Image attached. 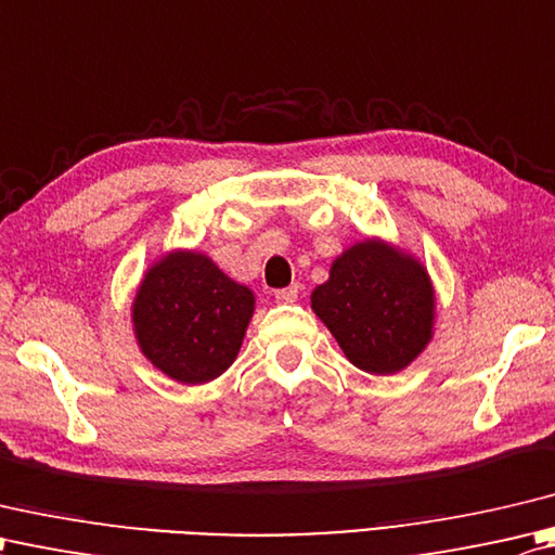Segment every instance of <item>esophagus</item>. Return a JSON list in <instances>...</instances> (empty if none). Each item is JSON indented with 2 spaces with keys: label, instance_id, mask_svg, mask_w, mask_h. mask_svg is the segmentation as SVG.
Segmentation results:
<instances>
[{
  "label": "esophagus",
  "instance_id": "obj_1",
  "mask_svg": "<svg viewBox=\"0 0 555 555\" xmlns=\"http://www.w3.org/2000/svg\"><path fill=\"white\" fill-rule=\"evenodd\" d=\"M275 299L280 301V304H294L299 299V285H289V287H285V289H278L275 292Z\"/></svg>",
  "mask_w": 555,
  "mask_h": 555
}]
</instances>
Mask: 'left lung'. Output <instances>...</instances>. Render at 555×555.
<instances>
[{
	"mask_svg": "<svg viewBox=\"0 0 555 555\" xmlns=\"http://www.w3.org/2000/svg\"><path fill=\"white\" fill-rule=\"evenodd\" d=\"M311 309L345 357L373 376L410 366L434 337L431 278L414 256L380 240L337 256L331 278L311 294Z\"/></svg>",
	"mask_w": 555,
	"mask_h": 555,
	"instance_id": "obj_1",
	"label": "left lung"
}]
</instances>
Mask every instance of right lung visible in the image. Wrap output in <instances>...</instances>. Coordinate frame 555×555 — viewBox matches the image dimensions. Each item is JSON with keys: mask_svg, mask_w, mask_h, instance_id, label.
I'll use <instances>...</instances> for the list:
<instances>
[{"mask_svg": "<svg viewBox=\"0 0 555 555\" xmlns=\"http://www.w3.org/2000/svg\"><path fill=\"white\" fill-rule=\"evenodd\" d=\"M254 304V292L206 254H165L145 270L133 297L135 343L165 376L201 386L232 366Z\"/></svg>", "mask_w": 555, "mask_h": 555, "instance_id": "add662e5", "label": "right lung"}]
</instances>
